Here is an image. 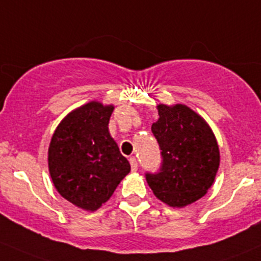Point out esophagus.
Segmentation results:
<instances>
[{"instance_id": "obj_1", "label": "esophagus", "mask_w": 261, "mask_h": 261, "mask_svg": "<svg viewBox=\"0 0 261 261\" xmlns=\"http://www.w3.org/2000/svg\"><path fill=\"white\" fill-rule=\"evenodd\" d=\"M129 163H130V168H132V170H137L138 169L137 159H136L135 156H132V158H129Z\"/></svg>"}]
</instances>
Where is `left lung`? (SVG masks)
Instances as JSON below:
<instances>
[{
  "mask_svg": "<svg viewBox=\"0 0 261 261\" xmlns=\"http://www.w3.org/2000/svg\"><path fill=\"white\" fill-rule=\"evenodd\" d=\"M159 120L151 130L161 152L160 169L146 173L156 197L183 207L202 197L219 168V147L212 129L185 105H159Z\"/></svg>",
  "mask_w": 261,
  "mask_h": 261,
  "instance_id": "1",
  "label": "left lung"
}]
</instances>
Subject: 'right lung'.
<instances>
[{
	"label": "right lung",
	"mask_w": 261,
	"mask_h": 261,
	"mask_svg": "<svg viewBox=\"0 0 261 261\" xmlns=\"http://www.w3.org/2000/svg\"><path fill=\"white\" fill-rule=\"evenodd\" d=\"M113 110L98 102L76 109L59 124L49 143L48 168L56 190L91 212L106 202L130 172L109 133Z\"/></svg>",
	"instance_id": "add662e5"
}]
</instances>
